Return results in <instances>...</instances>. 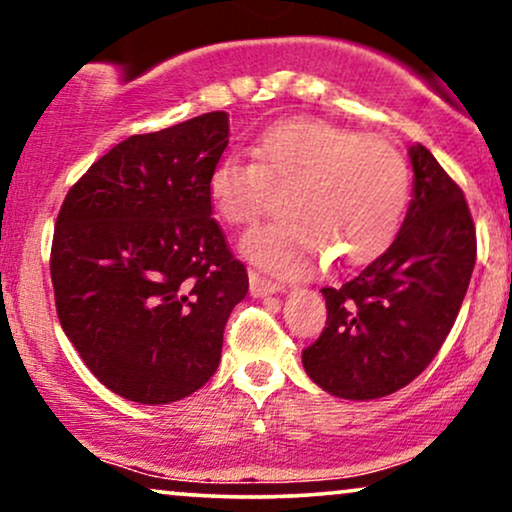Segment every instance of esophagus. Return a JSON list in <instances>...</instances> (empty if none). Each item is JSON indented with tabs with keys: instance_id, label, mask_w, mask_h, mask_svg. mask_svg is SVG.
Wrapping results in <instances>:
<instances>
[{
	"instance_id": "34e87169",
	"label": "esophagus",
	"mask_w": 512,
	"mask_h": 512,
	"mask_svg": "<svg viewBox=\"0 0 512 512\" xmlns=\"http://www.w3.org/2000/svg\"><path fill=\"white\" fill-rule=\"evenodd\" d=\"M276 291H284V284L281 281L267 279L255 269H250V293L252 296H267V293H276Z\"/></svg>"
}]
</instances>
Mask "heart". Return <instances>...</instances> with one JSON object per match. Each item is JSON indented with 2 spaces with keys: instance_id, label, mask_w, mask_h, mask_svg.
Here are the masks:
<instances>
[{
  "instance_id": "b5f03b06",
  "label": "heart",
  "mask_w": 512,
  "mask_h": 512,
  "mask_svg": "<svg viewBox=\"0 0 512 512\" xmlns=\"http://www.w3.org/2000/svg\"><path fill=\"white\" fill-rule=\"evenodd\" d=\"M252 158H219L207 195L221 221L250 226L272 190H289L281 204L286 219L243 240L245 255L262 267L298 274L320 260V245L342 264H361L395 238L409 202V166L387 139L296 117L264 129Z\"/></svg>"
}]
</instances>
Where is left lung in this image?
<instances>
[{
    "mask_svg": "<svg viewBox=\"0 0 512 512\" xmlns=\"http://www.w3.org/2000/svg\"><path fill=\"white\" fill-rule=\"evenodd\" d=\"M414 199L383 255L342 286L322 289L327 322L303 349L322 390L378 399L426 370L455 325L477 260V228L462 187L426 146L409 149Z\"/></svg>",
    "mask_w": 512,
    "mask_h": 512,
    "instance_id": "8db88e82",
    "label": "left lung"
}]
</instances>
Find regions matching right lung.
I'll list each match as a JSON object with an SVG mask.
<instances>
[{"label":"right lung","instance_id":"right-lung-1","mask_svg":"<svg viewBox=\"0 0 512 512\" xmlns=\"http://www.w3.org/2000/svg\"><path fill=\"white\" fill-rule=\"evenodd\" d=\"M226 146L223 110L134 134L69 187L57 214L60 325L88 370L129 402L170 404L207 383L248 293L207 195Z\"/></svg>","mask_w":512,"mask_h":512}]
</instances>
